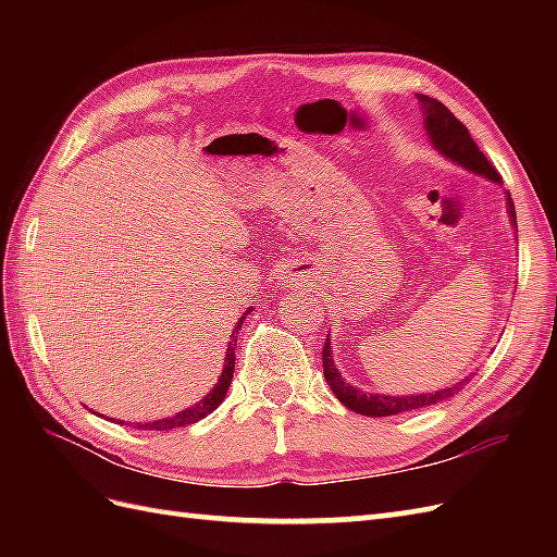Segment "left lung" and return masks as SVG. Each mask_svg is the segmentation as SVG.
Returning <instances> with one entry per match:
<instances>
[{
  "label": "left lung",
  "instance_id": "obj_1",
  "mask_svg": "<svg viewBox=\"0 0 557 557\" xmlns=\"http://www.w3.org/2000/svg\"><path fill=\"white\" fill-rule=\"evenodd\" d=\"M420 102V113H423V125H425V134L432 144V148L436 153H442L448 162L462 166V170L483 176L495 185H502L499 174L495 172V166L487 162V158L481 153L479 146L471 139L469 129L455 117L442 102L428 97V95H416ZM504 197H507V213H509V223L513 227V232H518V223H516V207L511 201L509 190H504ZM516 237V234H513ZM518 242V239H516ZM323 376L330 385V391L334 393V397L339 399L344 407H348L350 411L362 413V416H395V413H404V411H413V409H425L432 407V404L446 401L448 397L458 395L462 387L467 385V381L474 376H462L458 383H450L446 387H440L434 393H413V395H381V393H364L360 387L350 385L339 369L334 364V352L330 346V339L325 342L323 348Z\"/></svg>",
  "mask_w": 557,
  "mask_h": 557
}]
</instances>
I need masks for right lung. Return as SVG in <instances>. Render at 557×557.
<instances>
[{
	"label": "right lung",
	"instance_id": "right-lung-1",
	"mask_svg": "<svg viewBox=\"0 0 557 557\" xmlns=\"http://www.w3.org/2000/svg\"><path fill=\"white\" fill-rule=\"evenodd\" d=\"M252 309H246V313L239 318V323L234 325L232 330V336L237 330H242L246 315L250 313ZM234 352H237V339H232L227 344V350H225V364H223V374L218 376V383L211 387V391L205 395V399H199L197 404H193V407L183 409L174 416H166V418H160V420H153V423H134L137 425V430H174V428H185V425H193L197 423V420L207 418L209 413H213L218 407H221L225 395H227V387L232 383V374H234ZM117 423V420H115Z\"/></svg>",
	"mask_w": 557,
	"mask_h": 557
}]
</instances>
